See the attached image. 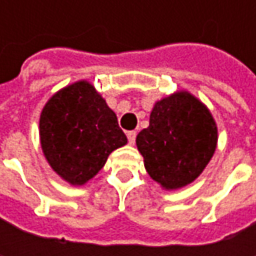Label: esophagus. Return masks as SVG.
Listing matches in <instances>:
<instances>
[{
	"instance_id": "esophagus-1",
	"label": "esophagus",
	"mask_w": 256,
	"mask_h": 256,
	"mask_svg": "<svg viewBox=\"0 0 256 256\" xmlns=\"http://www.w3.org/2000/svg\"><path fill=\"white\" fill-rule=\"evenodd\" d=\"M126 136H128V142L134 145L135 144V138H136V132L135 131H128L126 132Z\"/></svg>"
}]
</instances>
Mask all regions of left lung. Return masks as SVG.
<instances>
[{
    "mask_svg": "<svg viewBox=\"0 0 256 256\" xmlns=\"http://www.w3.org/2000/svg\"><path fill=\"white\" fill-rule=\"evenodd\" d=\"M218 130L210 110L186 91L155 102L150 126L136 135L145 170L165 190L195 181L211 161Z\"/></svg>",
    "mask_w": 256,
    "mask_h": 256,
    "instance_id": "left-lung-1",
    "label": "left lung"
}]
</instances>
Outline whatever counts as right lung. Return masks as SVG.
<instances>
[{"instance_id": "1", "label": "right lung", "mask_w": 256, "mask_h": 256, "mask_svg": "<svg viewBox=\"0 0 256 256\" xmlns=\"http://www.w3.org/2000/svg\"><path fill=\"white\" fill-rule=\"evenodd\" d=\"M40 140L51 168L71 185H84L101 171L126 136L116 115L88 81L54 94L40 116Z\"/></svg>"}]
</instances>
